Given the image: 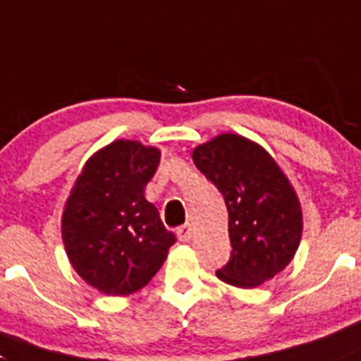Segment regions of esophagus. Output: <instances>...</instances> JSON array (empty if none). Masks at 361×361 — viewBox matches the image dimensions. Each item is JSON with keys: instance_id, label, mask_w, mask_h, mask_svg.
<instances>
[{"instance_id": "34e87169", "label": "esophagus", "mask_w": 361, "mask_h": 361, "mask_svg": "<svg viewBox=\"0 0 361 361\" xmlns=\"http://www.w3.org/2000/svg\"><path fill=\"white\" fill-rule=\"evenodd\" d=\"M177 238L180 239V241L188 243L191 238H193V226L190 225V223H186V225H180L177 228Z\"/></svg>"}]
</instances>
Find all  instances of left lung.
Instances as JSON below:
<instances>
[{
    "label": "left lung",
    "instance_id": "1",
    "mask_svg": "<svg viewBox=\"0 0 361 361\" xmlns=\"http://www.w3.org/2000/svg\"><path fill=\"white\" fill-rule=\"evenodd\" d=\"M198 170L225 198L230 259L216 276L250 289L286 269L300 246L303 218L293 186L260 145L219 135L193 150Z\"/></svg>",
    "mask_w": 361,
    "mask_h": 361
}]
</instances>
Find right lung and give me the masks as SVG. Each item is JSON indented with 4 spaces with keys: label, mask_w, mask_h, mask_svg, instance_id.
<instances>
[{
    "label": "right lung",
    "mask_w": 361,
    "mask_h": 361,
    "mask_svg": "<svg viewBox=\"0 0 361 361\" xmlns=\"http://www.w3.org/2000/svg\"><path fill=\"white\" fill-rule=\"evenodd\" d=\"M161 152L118 140L95 152L75 180L61 218V238L75 273L108 296L145 287L177 241L143 188Z\"/></svg>",
    "instance_id": "1"
}]
</instances>
